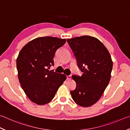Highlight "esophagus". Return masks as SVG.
Instances as JSON below:
<instances>
[{
  "instance_id": "esophagus-1",
  "label": "esophagus",
  "mask_w": 130,
  "mask_h": 130,
  "mask_svg": "<svg viewBox=\"0 0 130 130\" xmlns=\"http://www.w3.org/2000/svg\"><path fill=\"white\" fill-rule=\"evenodd\" d=\"M67 78L68 79H71V78H72V74H70L69 75H68Z\"/></svg>"
}]
</instances>
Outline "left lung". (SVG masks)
<instances>
[{"label": "left lung", "instance_id": "left-lung-1", "mask_svg": "<svg viewBox=\"0 0 130 130\" xmlns=\"http://www.w3.org/2000/svg\"><path fill=\"white\" fill-rule=\"evenodd\" d=\"M67 41L83 74L73 75L75 90L70 91L77 105L89 107L100 100L107 86L112 69V61L107 48L98 39L83 36L68 39Z\"/></svg>", "mask_w": 130, "mask_h": 130}]
</instances>
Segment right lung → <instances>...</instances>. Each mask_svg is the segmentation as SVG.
<instances>
[{"label":"right lung","mask_w":130,"mask_h":130,"mask_svg":"<svg viewBox=\"0 0 130 130\" xmlns=\"http://www.w3.org/2000/svg\"><path fill=\"white\" fill-rule=\"evenodd\" d=\"M65 42V39L38 37L28 42L19 54V81L28 98L37 105L50 102L67 78L64 74L49 70L54 65L56 51Z\"/></svg>","instance_id":"add662e5"}]
</instances>
